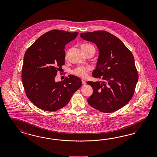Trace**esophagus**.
<instances>
[{
    "mask_svg": "<svg viewBox=\"0 0 157 157\" xmlns=\"http://www.w3.org/2000/svg\"><path fill=\"white\" fill-rule=\"evenodd\" d=\"M81 81H82V84H83V85H85V84H86V82H85V81L82 80Z\"/></svg>",
    "mask_w": 157,
    "mask_h": 157,
    "instance_id": "1",
    "label": "esophagus"
}]
</instances>
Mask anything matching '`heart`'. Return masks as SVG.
Here are the masks:
<instances>
[{
  "label": "heart",
  "mask_w": 157,
  "mask_h": 157,
  "mask_svg": "<svg viewBox=\"0 0 157 157\" xmlns=\"http://www.w3.org/2000/svg\"><path fill=\"white\" fill-rule=\"evenodd\" d=\"M82 46H93L92 45L88 44H85L82 45ZM91 70V68L90 67H83V66H79L76 68H75L73 71V73L77 76L80 77L81 78H85L88 76V73Z\"/></svg>",
  "instance_id": "1"
}]
</instances>
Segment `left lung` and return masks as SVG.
<instances>
[{"label":"left lung","instance_id":"obj_1","mask_svg":"<svg viewBox=\"0 0 157 157\" xmlns=\"http://www.w3.org/2000/svg\"><path fill=\"white\" fill-rule=\"evenodd\" d=\"M80 36L94 43L99 50L92 76L102 81L87 82L94 90L88 103L100 112H115L128 103L134 94L138 73L134 56L121 40L108 32L81 33Z\"/></svg>","mask_w":157,"mask_h":157}]
</instances>
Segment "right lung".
Instances as JSON below:
<instances>
[{"label":"right lung","instance_id":"right-lung-1","mask_svg":"<svg viewBox=\"0 0 157 157\" xmlns=\"http://www.w3.org/2000/svg\"><path fill=\"white\" fill-rule=\"evenodd\" d=\"M77 32L52 30L40 36L26 51L22 80L28 99L44 111H54L65 107L82 85L80 78L69 75L56 82L58 71L65 64V46Z\"/></svg>","mask_w":157,"mask_h":157}]
</instances>
